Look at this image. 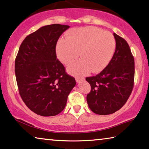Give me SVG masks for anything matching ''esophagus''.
I'll return each mask as SVG.
<instances>
[{
  "mask_svg": "<svg viewBox=\"0 0 149 149\" xmlns=\"http://www.w3.org/2000/svg\"><path fill=\"white\" fill-rule=\"evenodd\" d=\"M84 79V77H75V80H76L77 82H79V81H82Z\"/></svg>",
  "mask_w": 149,
  "mask_h": 149,
  "instance_id": "1",
  "label": "esophagus"
}]
</instances>
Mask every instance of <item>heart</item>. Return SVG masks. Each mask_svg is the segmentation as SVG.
Masks as SVG:
<instances>
[{
  "label": "heart",
  "mask_w": 149,
  "mask_h": 149,
  "mask_svg": "<svg viewBox=\"0 0 149 149\" xmlns=\"http://www.w3.org/2000/svg\"><path fill=\"white\" fill-rule=\"evenodd\" d=\"M116 48L114 36L96 27L77 28L58 40L56 56L63 63L68 65L79 56L80 59L68 66V72L74 75H83L90 71L103 70L113 56Z\"/></svg>",
  "instance_id": "heart-1"
}]
</instances>
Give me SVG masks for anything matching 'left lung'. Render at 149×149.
<instances>
[{"label": "left lung", "instance_id": "obj_1", "mask_svg": "<svg viewBox=\"0 0 149 149\" xmlns=\"http://www.w3.org/2000/svg\"><path fill=\"white\" fill-rule=\"evenodd\" d=\"M113 35L116 48L109 63L100 74L86 78L91 86L86 96L88 104L98 115H109L120 109L134 84V58L128 44L116 33Z\"/></svg>", "mask_w": 149, "mask_h": 149}]
</instances>
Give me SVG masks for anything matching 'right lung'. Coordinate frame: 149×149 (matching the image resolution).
<instances>
[{
    "mask_svg": "<svg viewBox=\"0 0 149 149\" xmlns=\"http://www.w3.org/2000/svg\"><path fill=\"white\" fill-rule=\"evenodd\" d=\"M69 28L57 24L42 27L24 40L17 54L19 93L26 106L39 116L60 113L76 84L56 54V42Z\"/></svg>",
    "mask_w": 149,
    "mask_h": 149,
    "instance_id": "add662e5",
    "label": "right lung"
}]
</instances>
